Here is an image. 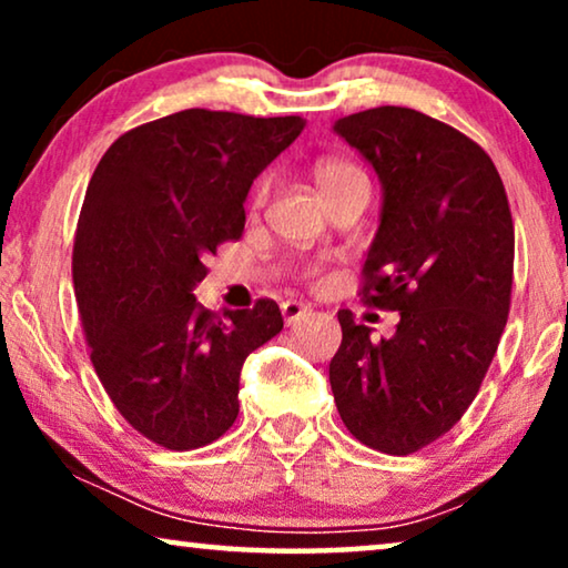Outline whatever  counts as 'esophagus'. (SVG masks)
<instances>
[{"label":"esophagus","mask_w":568,"mask_h":568,"mask_svg":"<svg viewBox=\"0 0 568 568\" xmlns=\"http://www.w3.org/2000/svg\"><path fill=\"white\" fill-rule=\"evenodd\" d=\"M282 315H284L286 325H292V323L302 321V317H307L310 315V307L302 305V302H297V300H286L284 305H282Z\"/></svg>","instance_id":"obj_1"}]
</instances>
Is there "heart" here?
Segmentation results:
<instances>
[{
    "label": "heart",
    "mask_w": 568,
    "mask_h": 568,
    "mask_svg": "<svg viewBox=\"0 0 568 568\" xmlns=\"http://www.w3.org/2000/svg\"><path fill=\"white\" fill-rule=\"evenodd\" d=\"M313 181L317 191L323 193V199L328 201L333 196H341V193L352 189H369V178L364 170L352 160L344 158H321L313 165ZM268 185L261 183L253 193V206H261L266 201Z\"/></svg>",
    "instance_id": "heart-1"
}]
</instances>
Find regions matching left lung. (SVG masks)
<instances>
[{
  "label": "left lung",
  "instance_id": "left-lung-1",
  "mask_svg": "<svg viewBox=\"0 0 568 568\" xmlns=\"http://www.w3.org/2000/svg\"><path fill=\"white\" fill-rule=\"evenodd\" d=\"M336 131L385 189L362 302L400 313V323L393 338L372 341L341 310L331 390L352 437L410 455L460 422L499 348L515 278L509 199L470 136L414 108H369Z\"/></svg>",
  "mask_w": 568,
  "mask_h": 568
}]
</instances>
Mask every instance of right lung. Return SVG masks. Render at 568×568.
<instances>
[{"instance_id":"obj_1","label":"right lung","mask_w":568,"mask_h":568,"mask_svg":"<svg viewBox=\"0 0 568 568\" xmlns=\"http://www.w3.org/2000/svg\"><path fill=\"white\" fill-rule=\"evenodd\" d=\"M302 129L300 115L189 108L121 134L90 178L72 253L82 331L108 398L154 445L220 439L247 354L284 328L268 297L220 315L191 292L243 235L253 178Z\"/></svg>"}]
</instances>
